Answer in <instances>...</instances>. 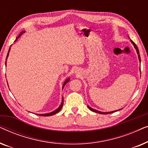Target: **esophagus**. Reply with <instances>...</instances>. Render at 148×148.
Returning <instances> with one entry per match:
<instances>
[{"label": "esophagus", "mask_w": 148, "mask_h": 148, "mask_svg": "<svg viewBox=\"0 0 148 148\" xmlns=\"http://www.w3.org/2000/svg\"><path fill=\"white\" fill-rule=\"evenodd\" d=\"M77 71H76V73H77Z\"/></svg>", "instance_id": "obj_1"}]
</instances>
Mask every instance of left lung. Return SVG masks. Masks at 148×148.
Wrapping results in <instances>:
<instances>
[{"label": "left lung", "instance_id": "left-lung-1", "mask_svg": "<svg viewBox=\"0 0 148 148\" xmlns=\"http://www.w3.org/2000/svg\"><path fill=\"white\" fill-rule=\"evenodd\" d=\"M131 43L133 44V46H134V48H135V50H136V51H137V55H138V58H139V62H140V64H141V58H140V55H139V50H138V48H137V46H136V44H135L134 42H133L132 40H131ZM140 72H141V68H140ZM88 108L90 109V110H92V111H93V112H97V113H98V114H110V113H112V112H116V111H118V110H121V109H119V110H114V111H111V112H101V111H99V110H95V109H94V108H91L90 106H88Z\"/></svg>", "mask_w": 148, "mask_h": 148}]
</instances>
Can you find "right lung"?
<instances>
[{"label":"right lung","instance_id":"1","mask_svg":"<svg viewBox=\"0 0 148 148\" xmlns=\"http://www.w3.org/2000/svg\"><path fill=\"white\" fill-rule=\"evenodd\" d=\"M25 32V31H22L21 33L19 34V35L17 36V38H16V40H15V42H16L17 40V39L18 38H19L20 36H21L22 34H24ZM10 50H11V47H10V48H9V52H8V54H7V58H6V62H5V66H7V58H8V56H9V52H10ZM69 80H70V78L69 77V78H67L66 79H65V81H64V83H63V85H62V90H63V88H64V86H65V85L67 84V83L69 82ZM62 105H63V98H62V102H61V104H60V105L59 106V107H58V108H56V110H54V111H52V112H49V113H46V114H38V115H40V116H52V115H54V114H55L56 113H57V112H59V111L61 110V108H62Z\"/></svg>","mask_w":148,"mask_h":148}]
</instances>
